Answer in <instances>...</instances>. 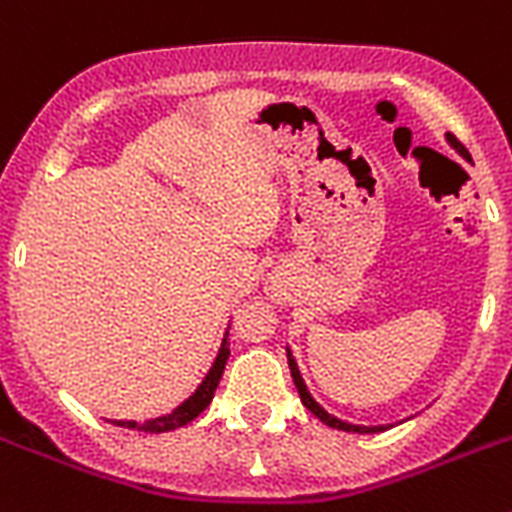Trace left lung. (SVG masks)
I'll return each instance as SVG.
<instances>
[{"mask_svg":"<svg viewBox=\"0 0 512 512\" xmlns=\"http://www.w3.org/2000/svg\"><path fill=\"white\" fill-rule=\"evenodd\" d=\"M447 141H450L452 147L458 149L460 155L468 157L465 147H463V144H460L458 139H455V136L447 134ZM468 160H471V157H468ZM286 355H289V368H292V378H294V386H297V392H299V400H302V405H305L307 410H310V413L315 415V418H321V421L326 423V426H331V429H339V431H355V434H376V431H384V426H355V423L339 421V418H334V415H328L326 410H323V407L318 405V402H315L313 397H310V392H307V386H305V381H302V376H299V368H297V363H294L292 352L286 350Z\"/></svg>","mask_w":512,"mask_h":512,"instance_id":"left-lung-1","label":"left lung"}]
</instances>
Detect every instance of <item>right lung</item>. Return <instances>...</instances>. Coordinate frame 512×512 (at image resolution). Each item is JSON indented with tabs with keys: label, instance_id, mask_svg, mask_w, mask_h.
<instances>
[{
	"label": "right lung",
	"instance_id": "obj_1",
	"mask_svg": "<svg viewBox=\"0 0 512 512\" xmlns=\"http://www.w3.org/2000/svg\"><path fill=\"white\" fill-rule=\"evenodd\" d=\"M228 355H231V350H228V331H226V336H223V344H220V350H218V357H215L213 368H210V373L205 376V381L197 386V392L191 394L189 400L181 402V405H178L173 413L160 415V418H152V421H144V423L115 421V426L144 431V434H162V431H176V429H181V426H186V423H191L199 413H202V410H205L207 405H210V402H213V394H215V389H218V381H220V376H223V368H226Z\"/></svg>",
	"mask_w": 512,
	"mask_h": 512
}]
</instances>
